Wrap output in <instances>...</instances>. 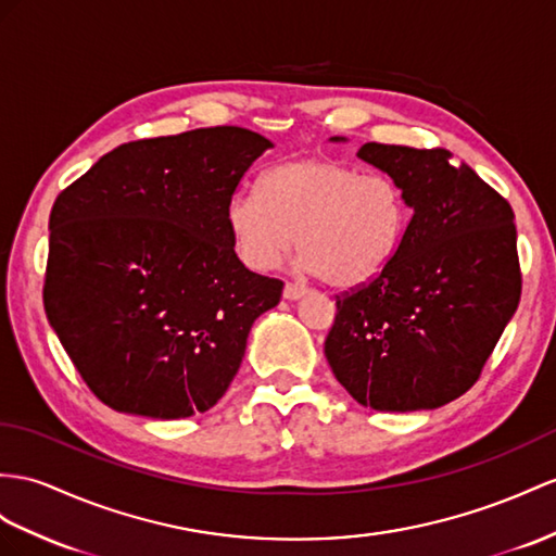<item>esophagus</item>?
Wrapping results in <instances>:
<instances>
[{
    "label": "esophagus",
    "instance_id": "34e87169",
    "mask_svg": "<svg viewBox=\"0 0 556 556\" xmlns=\"http://www.w3.org/2000/svg\"><path fill=\"white\" fill-rule=\"evenodd\" d=\"M303 295H305V289L298 287V283H287V287H283V298H287V301H298V298Z\"/></svg>",
    "mask_w": 556,
    "mask_h": 556
}]
</instances>
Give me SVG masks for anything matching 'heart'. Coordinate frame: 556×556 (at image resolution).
I'll return each mask as SVG.
<instances>
[{
  "mask_svg": "<svg viewBox=\"0 0 556 556\" xmlns=\"http://www.w3.org/2000/svg\"><path fill=\"white\" fill-rule=\"evenodd\" d=\"M406 223L396 180L331 156L267 168L258 194L239 192L225 208L227 235L247 267L275 269L295 239L305 273L336 289L376 279L400 249Z\"/></svg>",
  "mask_w": 556,
  "mask_h": 556,
  "instance_id": "heart-1",
  "label": "heart"
}]
</instances>
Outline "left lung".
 Listing matches in <instances>:
<instances>
[{
    "label": "left lung",
    "instance_id": "obj_1",
    "mask_svg": "<svg viewBox=\"0 0 556 556\" xmlns=\"http://www.w3.org/2000/svg\"><path fill=\"white\" fill-rule=\"evenodd\" d=\"M357 156L396 180L410 220L390 265L338 295L324 354L362 406L439 408L475 386L517 312L515 213L444 148L366 142Z\"/></svg>",
    "mask_w": 556,
    "mask_h": 556
}]
</instances>
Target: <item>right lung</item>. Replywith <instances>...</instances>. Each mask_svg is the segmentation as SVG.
I'll use <instances>...</instances> for the list:
<instances>
[{
    "mask_svg": "<svg viewBox=\"0 0 556 556\" xmlns=\"http://www.w3.org/2000/svg\"><path fill=\"white\" fill-rule=\"evenodd\" d=\"M273 148L241 126L134 140L55 199L45 309L89 390L119 414H204L283 283L251 273L225 208Z\"/></svg>",
    "mask_w": 556,
    "mask_h": 556,
    "instance_id": "right-lung-1",
    "label": "right lung"
}]
</instances>
